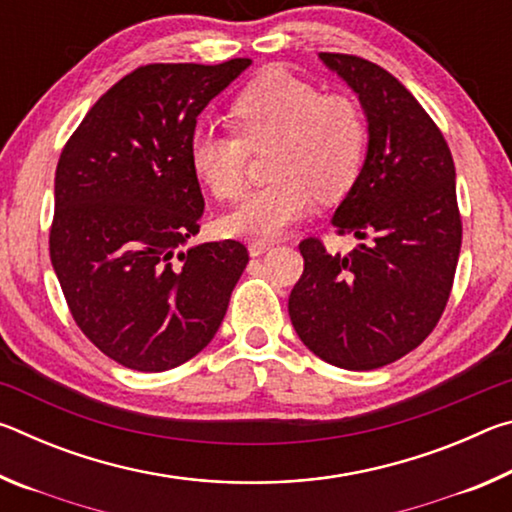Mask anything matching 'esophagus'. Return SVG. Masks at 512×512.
I'll list each match as a JSON object with an SVG mask.
<instances>
[{"label":"esophagus","instance_id":"esophagus-1","mask_svg":"<svg viewBox=\"0 0 512 512\" xmlns=\"http://www.w3.org/2000/svg\"><path fill=\"white\" fill-rule=\"evenodd\" d=\"M271 248H273V244H268V241H250L248 253H250V257H259V255H264L266 250H271Z\"/></svg>","mask_w":512,"mask_h":512}]
</instances>
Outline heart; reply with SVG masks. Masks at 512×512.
Listing matches in <instances>:
<instances>
[{"mask_svg":"<svg viewBox=\"0 0 512 512\" xmlns=\"http://www.w3.org/2000/svg\"><path fill=\"white\" fill-rule=\"evenodd\" d=\"M237 133L198 131L189 160L201 183L221 203H235L248 183L250 151L275 146L268 162L273 180L223 219L232 237L271 241L307 216L320 201H336L357 183L368 146L361 108L345 94H323L318 85L284 69H271L232 103Z\"/></svg>","mask_w":512,"mask_h":512,"instance_id":"1","label":"heart"}]
</instances>
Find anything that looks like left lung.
I'll return each mask as SVG.
<instances>
[{"instance_id": "left-lung-1", "label": "left lung", "mask_w": 512, "mask_h": 512, "mask_svg": "<svg viewBox=\"0 0 512 512\" xmlns=\"http://www.w3.org/2000/svg\"><path fill=\"white\" fill-rule=\"evenodd\" d=\"M318 56L368 119L366 160L332 219L361 244L329 255L320 239L300 241L289 316L316 357L375 370L418 348L443 316L463 237L456 171L440 128L393 74L359 56Z\"/></svg>"}]
</instances>
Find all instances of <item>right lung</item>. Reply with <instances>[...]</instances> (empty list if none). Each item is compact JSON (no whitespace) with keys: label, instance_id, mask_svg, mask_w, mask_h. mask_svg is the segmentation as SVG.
I'll list each match as a JSON object with an SVG mask.
<instances>
[{"label":"right lung","instance_id":"add662e5","mask_svg":"<svg viewBox=\"0 0 512 512\" xmlns=\"http://www.w3.org/2000/svg\"><path fill=\"white\" fill-rule=\"evenodd\" d=\"M248 65L137 67L60 153L51 264L76 325L121 366L162 372L196 357L248 264L235 239L183 250L205 210L189 160L196 119Z\"/></svg>","mask_w":512,"mask_h":512}]
</instances>
